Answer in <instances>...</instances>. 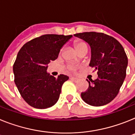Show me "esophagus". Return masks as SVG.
I'll list each match as a JSON object with an SVG mask.
<instances>
[{
  "instance_id": "34e87169",
  "label": "esophagus",
  "mask_w": 135,
  "mask_h": 135,
  "mask_svg": "<svg viewBox=\"0 0 135 135\" xmlns=\"http://www.w3.org/2000/svg\"><path fill=\"white\" fill-rule=\"evenodd\" d=\"M71 79L74 82H76V83H78V82L80 81V79L79 78H76V77H71Z\"/></svg>"
}]
</instances>
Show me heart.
Masks as SVG:
<instances>
[{
    "mask_svg": "<svg viewBox=\"0 0 135 135\" xmlns=\"http://www.w3.org/2000/svg\"><path fill=\"white\" fill-rule=\"evenodd\" d=\"M86 46H87V45L85 44L84 42H82V41H78V42H76L75 44H74V46H75L76 50L77 52L79 51V50H80L83 47ZM76 68V65H70V70H75Z\"/></svg>",
    "mask_w": 135,
    "mask_h": 135,
    "instance_id": "1",
    "label": "heart"
}]
</instances>
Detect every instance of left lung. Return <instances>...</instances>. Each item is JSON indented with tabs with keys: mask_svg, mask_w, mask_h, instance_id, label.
<instances>
[{
	"mask_svg": "<svg viewBox=\"0 0 135 135\" xmlns=\"http://www.w3.org/2000/svg\"><path fill=\"white\" fill-rule=\"evenodd\" d=\"M91 48L89 66L97 70L98 79L89 83L82 99L89 105L100 107L110 102L119 93L126 74L128 58L123 46L113 37L102 33L85 32L74 35Z\"/></svg>",
	"mask_w": 135,
	"mask_h": 135,
	"instance_id": "obj_1",
	"label": "left lung"
}]
</instances>
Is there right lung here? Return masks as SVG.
I'll return each mask as SVG.
<instances>
[{
  "label": "right lung",
  "instance_id": "1",
  "mask_svg": "<svg viewBox=\"0 0 135 135\" xmlns=\"http://www.w3.org/2000/svg\"><path fill=\"white\" fill-rule=\"evenodd\" d=\"M72 35H44L31 40L18 52L13 70L15 83L23 99L36 109H47L59 98L68 76L57 78L47 72L48 64L56 59Z\"/></svg>",
  "mask_w": 135,
  "mask_h": 135
}]
</instances>
